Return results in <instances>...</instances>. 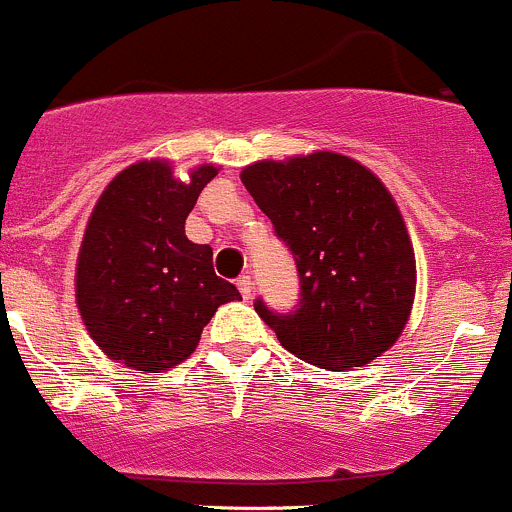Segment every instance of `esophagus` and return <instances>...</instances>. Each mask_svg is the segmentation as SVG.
Segmentation results:
<instances>
[{
  "instance_id": "esophagus-1",
  "label": "esophagus",
  "mask_w": 512,
  "mask_h": 512,
  "mask_svg": "<svg viewBox=\"0 0 512 512\" xmlns=\"http://www.w3.org/2000/svg\"><path fill=\"white\" fill-rule=\"evenodd\" d=\"M236 286H239L241 296H244V298H251V291H254V281H251L249 273H244V276L236 278Z\"/></svg>"
}]
</instances>
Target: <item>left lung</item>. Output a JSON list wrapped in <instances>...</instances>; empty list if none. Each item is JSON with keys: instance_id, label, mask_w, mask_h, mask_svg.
Wrapping results in <instances>:
<instances>
[{"instance_id": "obj_1", "label": "left lung", "mask_w": 512, "mask_h": 512, "mask_svg": "<svg viewBox=\"0 0 512 512\" xmlns=\"http://www.w3.org/2000/svg\"><path fill=\"white\" fill-rule=\"evenodd\" d=\"M241 181L298 268L296 311L254 303L281 346L328 371L386 353L411 316L416 256L383 181L333 151L256 161Z\"/></svg>"}]
</instances>
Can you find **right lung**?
Returning a JSON list of instances; mask_svg holds the SVG:
<instances>
[{
    "mask_svg": "<svg viewBox=\"0 0 512 512\" xmlns=\"http://www.w3.org/2000/svg\"><path fill=\"white\" fill-rule=\"evenodd\" d=\"M214 164L174 179L151 159L116 174L96 201L77 258V306L96 346L126 368L164 373L186 361L221 303L241 298L214 251L186 239V216Z\"/></svg>",
    "mask_w": 512,
    "mask_h": 512,
    "instance_id": "obj_1",
    "label": "right lung"
}]
</instances>
